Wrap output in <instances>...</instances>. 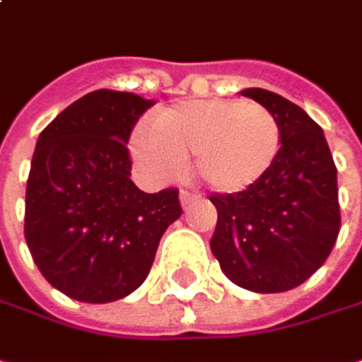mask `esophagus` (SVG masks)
Listing matches in <instances>:
<instances>
[{
	"label": "esophagus",
	"mask_w": 362,
	"mask_h": 362,
	"mask_svg": "<svg viewBox=\"0 0 362 362\" xmlns=\"http://www.w3.org/2000/svg\"><path fill=\"white\" fill-rule=\"evenodd\" d=\"M199 199V194H194V192H188V190H180V203L184 209H188L194 201Z\"/></svg>",
	"instance_id": "34e87169"
}]
</instances>
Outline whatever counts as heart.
Returning a JSON list of instances; mask_svg holds the SVG:
<instances>
[{"instance_id": "heart-1", "label": "heart", "mask_w": 362, "mask_h": 362, "mask_svg": "<svg viewBox=\"0 0 362 362\" xmlns=\"http://www.w3.org/2000/svg\"><path fill=\"white\" fill-rule=\"evenodd\" d=\"M136 163L153 178H174L186 159L216 192H243L274 165L281 127L262 105L243 100H190L159 110L153 127L132 136Z\"/></svg>"}]
</instances>
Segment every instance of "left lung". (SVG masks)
Masks as SVG:
<instances>
[{
    "label": "left lung",
    "mask_w": 362,
    "mask_h": 362,
    "mask_svg": "<svg viewBox=\"0 0 362 362\" xmlns=\"http://www.w3.org/2000/svg\"><path fill=\"white\" fill-rule=\"evenodd\" d=\"M243 96L268 109L281 127L270 172L243 192H214L209 241L222 272L255 293L302 285L329 257L339 235L337 170L323 129L287 98L250 88Z\"/></svg>",
    "instance_id": "8db88e82"
}]
</instances>
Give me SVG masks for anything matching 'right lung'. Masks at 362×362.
Segmentation results:
<instances>
[{
  "instance_id": "1",
  "label": "right lung",
  "mask_w": 362,
  "mask_h": 362,
  "mask_svg": "<svg viewBox=\"0 0 362 362\" xmlns=\"http://www.w3.org/2000/svg\"><path fill=\"white\" fill-rule=\"evenodd\" d=\"M155 103L96 90L37 138L25 199V239L45 281L64 296L107 304L136 291L168 226L182 216L176 188L132 182L129 134Z\"/></svg>"
}]
</instances>
